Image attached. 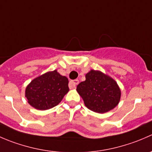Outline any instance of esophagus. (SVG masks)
Returning <instances> with one entry per match:
<instances>
[{
	"mask_svg": "<svg viewBox=\"0 0 152 152\" xmlns=\"http://www.w3.org/2000/svg\"><path fill=\"white\" fill-rule=\"evenodd\" d=\"M79 84V80L78 79H75V80H72L69 82V87L70 89H73L76 87V85Z\"/></svg>",
	"mask_w": 152,
	"mask_h": 152,
	"instance_id": "1",
	"label": "esophagus"
}]
</instances>
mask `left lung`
<instances>
[{
	"instance_id": "left-lung-1",
	"label": "left lung",
	"mask_w": 152,
	"mask_h": 152,
	"mask_svg": "<svg viewBox=\"0 0 152 152\" xmlns=\"http://www.w3.org/2000/svg\"><path fill=\"white\" fill-rule=\"evenodd\" d=\"M86 80L77 85L76 90L89 110L104 113L113 110L118 104L121 90L114 79L98 70H91Z\"/></svg>"
}]
</instances>
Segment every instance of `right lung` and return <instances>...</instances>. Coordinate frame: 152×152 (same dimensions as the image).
I'll return each mask as SVG.
<instances>
[{
  "instance_id": "right-lung-1",
  "label": "right lung",
  "mask_w": 152,
  "mask_h": 152,
  "mask_svg": "<svg viewBox=\"0 0 152 152\" xmlns=\"http://www.w3.org/2000/svg\"><path fill=\"white\" fill-rule=\"evenodd\" d=\"M68 91L67 78L55 70L31 81L26 89V97L31 106L45 110L59 104Z\"/></svg>"
}]
</instances>
